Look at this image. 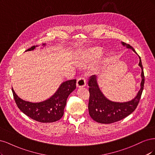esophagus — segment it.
I'll use <instances>...</instances> for the list:
<instances>
[{
    "label": "esophagus",
    "instance_id": "obj_1",
    "mask_svg": "<svg viewBox=\"0 0 155 155\" xmlns=\"http://www.w3.org/2000/svg\"><path fill=\"white\" fill-rule=\"evenodd\" d=\"M86 79L84 77H81L77 79V87H82L86 86Z\"/></svg>",
    "mask_w": 155,
    "mask_h": 155
}]
</instances>
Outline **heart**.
Returning <instances> with one entry per match:
<instances>
[{
    "mask_svg": "<svg viewBox=\"0 0 155 155\" xmlns=\"http://www.w3.org/2000/svg\"><path fill=\"white\" fill-rule=\"evenodd\" d=\"M101 49H99L98 48H93L90 49L86 54L84 55V57L83 58V60L86 61V60L88 58H96L99 57L100 54H101Z\"/></svg>",
    "mask_w": 155,
    "mask_h": 155,
    "instance_id": "obj_1",
    "label": "heart"
}]
</instances>
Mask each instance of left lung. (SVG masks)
Returning a JSON list of instances; mask_svg holds the SVG:
<instances>
[{
    "instance_id": "obj_1",
    "label": "left lung",
    "mask_w": 155,
    "mask_h": 155,
    "mask_svg": "<svg viewBox=\"0 0 155 155\" xmlns=\"http://www.w3.org/2000/svg\"><path fill=\"white\" fill-rule=\"evenodd\" d=\"M122 44L123 46H126L127 48L131 49L134 53H137L133 48L129 44L125 42ZM139 58V66L142 68L141 88L137 97L131 101L121 103L110 101L104 97L100 90L97 84V76L92 75L89 77L87 82L89 86L88 109L89 115L94 121L101 124L114 123L121 120L135 110L142 96L145 81L141 59L140 57Z\"/></svg>"
}]
</instances>
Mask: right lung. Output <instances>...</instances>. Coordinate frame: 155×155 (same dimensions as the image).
I'll list each match as a JSON object with an SVG mask.
<instances>
[{
    "mask_svg": "<svg viewBox=\"0 0 155 155\" xmlns=\"http://www.w3.org/2000/svg\"><path fill=\"white\" fill-rule=\"evenodd\" d=\"M37 46H33L26 51L33 50ZM76 81L73 79L63 82L57 92L44 102L32 103L23 101L17 95L12 88L13 98L20 110L33 120L42 123L56 122L63 116L67 98L69 94L75 89Z\"/></svg>",
    "mask_w": 155,
    "mask_h": 155,
    "instance_id": "obj_1",
    "label": "right lung"
}]
</instances>
